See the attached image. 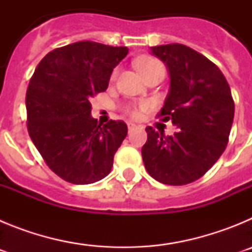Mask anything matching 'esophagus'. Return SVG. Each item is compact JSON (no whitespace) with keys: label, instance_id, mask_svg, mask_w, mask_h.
<instances>
[{"label":"esophagus","instance_id":"esophagus-1","mask_svg":"<svg viewBox=\"0 0 252 252\" xmlns=\"http://www.w3.org/2000/svg\"><path fill=\"white\" fill-rule=\"evenodd\" d=\"M127 128H128V131H132V130H135V128H137V125L133 124V122H128Z\"/></svg>","mask_w":252,"mask_h":252}]
</instances>
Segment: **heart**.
Returning <instances> with one entry per match:
<instances>
[{"instance_id":"1","label":"heart","mask_w":252,"mask_h":252,"mask_svg":"<svg viewBox=\"0 0 252 252\" xmlns=\"http://www.w3.org/2000/svg\"><path fill=\"white\" fill-rule=\"evenodd\" d=\"M136 68L139 69V72L144 75V78L148 74H150V73L155 72V70H164L162 64L160 63L159 60L155 59V58L153 57L139 58V59L136 60ZM125 111H126L130 116H132V117H136V116L139 115V112H137L135 108H132V107H126Z\"/></svg>"}]
</instances>
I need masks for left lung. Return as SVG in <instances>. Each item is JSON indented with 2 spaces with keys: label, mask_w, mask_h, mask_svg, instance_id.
Returning <instances> with one entry per match:
<instances>
[{
  "label": "left lung",
  "mask_w": 252,
  "mask_h": 252,
  "mask_svg": "<svg viewBox=\"0 0 252 252\" xmlns=\"http://www.w3.org/2000/svg\"><path fill=\"white\" fill-rule=\"evenodd\" d=\"M165 63L170 88L159 116L178 127L165 136L146 127L142 160L149 174L168 186H184L204 175L228 142L235 103L218 66L182 44L153 46Z\"/></svg>",
  "instance_id": "left-lung-1"
}]
</instances>
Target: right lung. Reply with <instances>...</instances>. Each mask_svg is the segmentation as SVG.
Segmentation results:
<instances>
[{
	"label": "right lung",
	"mask_w": 252,
	"mask_h": 252,
	"mask_svg": "<svg viewBox=\"0 0 252 252\" xmlns=\"http://www.w3.org/2000/svg\"><path fill=\"white\" fill-rule=\"evenodd\" d=\"M126 46L78 41L41 59L26 92L28 131L46 165L73 184H91L110 174L113 157L127 135L124 121L101 126L90 99L108 87Z\"/></svg>",
	"instance_id": "1"
}]
</instances>
